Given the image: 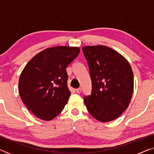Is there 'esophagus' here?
Returning <instances> with one entry per match:
<instances>
[{
	"label": "esophagus",
	"instance_id": "34e87169",
	"mask_svg": "<svg viewBox=\"0 0 154 154\" xmlns=\"http://www.w3.org/2000/svg\"><path fill=\"white\" fill-rule=\"evenodd\" d=\"M81 91H82V89L81 88H77V89H75V92H77V93H81Z\"/></svg>",
	"mask_w": 154,
	"mask_h": 154
}]
</instances>
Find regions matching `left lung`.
Here are the masks:
<instances>
[{
    "label": "left lung",
    "instance_id": "1",
    "mask_svg": "<svg viewBox=\"0 0 154 154\" xmlns=\"http://www.w3.org/2000/svg\"><path fill=\"white\" fill-rule=\"evenodd\" d=\"M92 91L84 97L88 111L106 123L116 119L129 106L134 90V77L128 61L104 45L84 46Z\"/></svg>",
    "mask_w": 154,
    "mask_h": 154
}]
</instances>
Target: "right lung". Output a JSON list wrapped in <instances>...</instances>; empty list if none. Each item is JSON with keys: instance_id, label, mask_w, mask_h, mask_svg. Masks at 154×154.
Wrapping results in <instances>:
<instances>
[{"instance_id": "add662e5", "label": "right lung", "mask_w": 154, "mask_h": 154, "mask_svg": "<svg viewBox=\"0 0 154 154\" xmlns=\"http://www.w3.org/2000/svg\"><path fill=\"white\" fill-rule=\"evenodd\" d=\"M80 50L69 46L47 48L35 54L23 69L19 93L25 106L37 118L51 121L64 108L71 95L66 69Z\"/></svg>"}]
</instances>
